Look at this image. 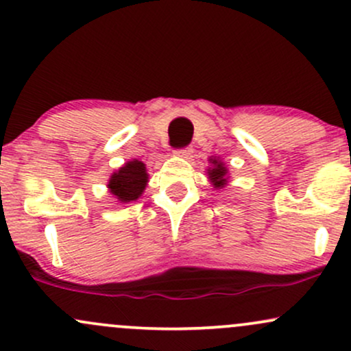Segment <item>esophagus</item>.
<instances>
[{
    "label": "esophagus",
    "mask_w": 351,
    "mask_h": 351,
    "mask_svg": "<svg viewBox=\"0 0 351 351\" xmlns=\"http://www.w3.org/2000/svg\"><path fill=\"white\" fill-rule=\"evenodd\" d=\"M180 156H183V158H191V155H193V148L191 147H184V148H180L178 152Z\"/></svg>",
    "instance_id": "34e87169"
}]
</instances>
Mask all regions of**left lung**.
I'll list each match as a JSON object with an SVG mask.
<instances>
[{"instance_id":"obj_1","label":"left lung","mask_w":351,"mask_h":351,"mask_svg":"<svg viewBox=\"0 0 351 351\" xmlns=\"http://www.w3.org/2000/svg\"><path fill=\"white\" fill-rule=\"evenodd\" d=\"M213 168L208 170L209 178H211V183L215 184V188H223L226 184V173L228 170L224 168V165L219 162V160H211Z\"/></svg>"}]
</instances>
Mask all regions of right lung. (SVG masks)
Here are the masks:
<instances>
[{
	"instance_id": "1",
	"label": "right lung",
	"mask_w": 351,
	"mask_h": 351,
	"mask_svg": "<svg viewBox=\"0 0 351 351\" xmlns=\"http://www.w3.org/2000/svg\"><path fill=\"white\" fill-rule=\"evenodd\" d=\"M147 181L148 175L145 170V165L138 160H134L112 175L110 181H108V188L120 203H130L142 195L145 186H147Z\"/></svg>"
}]
</instances>
